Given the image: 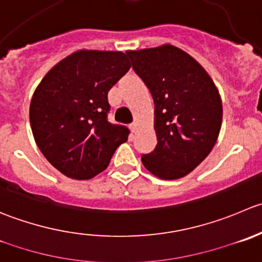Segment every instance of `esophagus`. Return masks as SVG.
<instances>
[{
  "instance_id": "1",
  "label": "esophagus",
  "mask_w": 262,
  "mask_h": 262,
  "mask_svg": "<svg viewBox=\"0 0 262 262\" xmlns=\"http://www.w3.org/2000/svg\"><path fill=\"white\" fill-rule=\"evenodd\" d=\"M129 128H130L132 133H136V130H137V123H132L130 125H129Z\"/></svg>"
}]
</instances>
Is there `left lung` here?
I'll return each mask as SVG.
<instances>
[{
    "label": "left lung",
    "mask_w": 262,
    "mask_h": 262,
    "mask_svg": "<svg viewBox=\"0 0 262 262\" xmlns=\"http://www.w3.org/2000/svg\"><path fill=\"white\" fill-rule=\"evenodd\" d=\"M155 102L154 152L142 164L155 177L180 179L214 148L223 120L219 91L199 61L170 43L126 51Z\"/></svg>",
    "instance_id": "1"
}]
</instances>
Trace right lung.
Segmentation results:
<instances>
[{"label":"right lung","instance_id":"1","mask_svg":"<svg viewBox=\"0 0 262 262\" xmlns=\"http://www.w3.org/2000/svg\"><path fill=\"white\" fill-rule=\"evenodd\" d=\"M130 69L121 51L79 50L43 77L30 101L33 137L52 166L72 179L96 177L129 130L107 121V93Z\"/></svg>","mask_w":262,"mask_h":262}]
</instances>
